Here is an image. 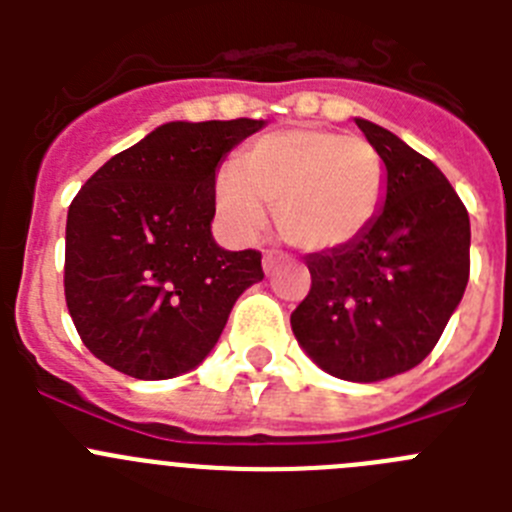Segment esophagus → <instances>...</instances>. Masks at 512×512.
Returning a JSON list of instances; mask_svg holds the SVG:
<instances>
[{"label":"esophagus","mask_w":512,"mask_h":512,"mask_svg":"<svg viewBox=\"0 0 512 512\" xmlns=\"http://www.w3.org/2000/svg\"><path fill=\"white\" fill-rule=\"evenodd\" d=\"M279 259H282V256H279L277 251H264V259H261V264H264V271L274 269V266L279 264Z\"/></svg>","instance_id":"obj_1"}]
</instances>
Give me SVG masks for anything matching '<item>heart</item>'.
Segmentation results:
<instances>
[{
	"label": "heart",
	"instance_id": "obj_1",
	"mask_svg": "<svg viewBox=\"0 0 512 512\" xmlns=\"http://www.w3.org/2000/svg\"><path fill=\"white\" fill-rule=\"evenodd\" d=\"M387 194V169L364 138L325 128L269 133L215 179L217 215L253 238L274 205L279 235L302 251H330L369 230Z\"/></svg>",
	"mask_w": 512,
	"mask_h": 512
}]
</instances>
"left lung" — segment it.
I'll list each match as a JSON object with an SVG mask.
<instances>
[{"label":"left lung","mask_w":512,"mask_h":512,"mask_svg":"<svg viewBox=\"0 0 512 512\" xmlns=\"http://www.w3.org/2000/svg\"><path fill=\"white\" fill-rule=\"evenodd\" d=\"M387 197L364 235L310 253V292L292 330L320 369L379 382L418 366L441 338L469 282V212L433 161L369 120Z\"/></svg>","instance_id":"left-lung-1"}]
</instances>
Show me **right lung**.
Masks as SVG:
<instances>
[{
    "mask_svg": "<svg viewBox=\"0 0 512 512\" xmlns=\"http://www.w3.org/2000/svg\"><path fill=\"white\" fill-rule=\"evenodd\" d=\"M264 120L166 122L115 153L66 220L63 292L84 346L135 379L200 364L235 300L264 279L256 248L215 243V171Z\"/></svg>",
    "mask_w": 512,
    "mask_h": 512,
    "instance_id": "obj_1",
    "label": "right lung"
}]
</instances>
